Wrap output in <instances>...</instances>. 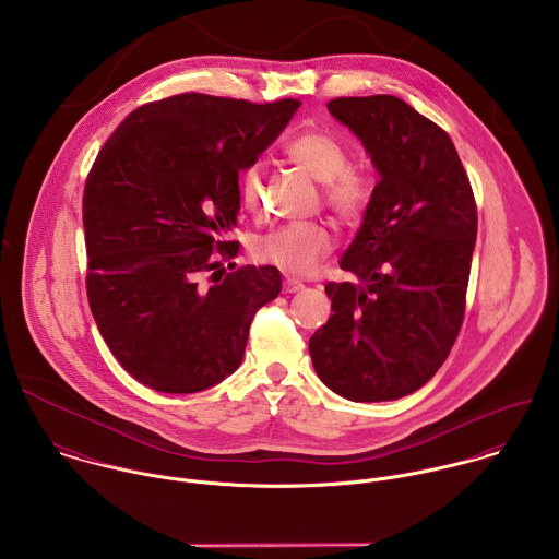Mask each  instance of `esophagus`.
<instances>
[{
  "label": "esophagus",
  "mask_w": 559,
  "mask_h": 559,
  "mask_svg": "<svg viewBox=\"0 0 559 559\" xmlns=\"http://www.w3.org/2000/svg\"><path fill=\"white\" fill-rule=\"evenodd\" d=\"M284 290L286 293H299V290H304V284L299 280H295V277H286L284 280Z\"/></svg>",
  "instance_id": "34e87169"
}]
</instances>
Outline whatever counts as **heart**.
Here are the masks:
<instances>
[{
    "mask_svg": "<svg viewBox=\"0 0 559 559\" xmlns=\"http://www.w3.org/2000/svg\"><path fill=\"white\" fill-rule=\"evenodd\" d=\"M284 154L301 171L323 185V203L338 221L354 225L367 214L372 199L371 178L349 165V150L341 139L325 130H306L286 143ZM238 194L245 210L253 214L260 212L262 171L258 165L240 174ZM332 247L334 236L328 223H290L262 236L255 245V258L288 275H308L330 255Z\"/></svg>",
    "mask_w": 559,
    "mask_h": 559,
    "instance_id": "b5f03b06",
    "label": "heart"
}]
</instances>
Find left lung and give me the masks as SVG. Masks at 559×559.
Returning a JSON list of instances; mask_svg holds the SVG:
<instances>
[{
    "label": "left lung",
    "instance_id": "8db88e82",
    "mask_svg": "<svg viewBox=\"0 0 559 559\" xmlns=\"http://www.w3.org/2000/svg\"><path fill=\"white\" fill-rule=\"evenodd\" d=\"M330 112L367 147L379 182L330 282L332 317L310 338L321 381L349 401H394L447 360L466 310L477 205L449 134L392 95L336 97Z\"/></svg>",
    "mask_w": 559,
    "mask_h": 559
}]
</instances>
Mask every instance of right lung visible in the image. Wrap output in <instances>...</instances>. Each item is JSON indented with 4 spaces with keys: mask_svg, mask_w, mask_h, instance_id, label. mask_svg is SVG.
<instances>
[{
    "mask_svg": "<svg viewBox=\"0 0 559 559\" xmlns=\"http://www.w3.org/2000/svg\"><path fill=\"white\" fill-rule=\"evenodd\" d=\"M299 106L182 93L130 112L97 154L82 199L86 295L108 349L143 385L199 392L240 367L282 275L234 271L238 245L225 236L240 210L238 174Z\"/></svg>",
    "mask_w": 559,
    "mask_h": 559,
    "instance_id": "right-lung-1",
    "label": "right lung"
}]
</instances>
